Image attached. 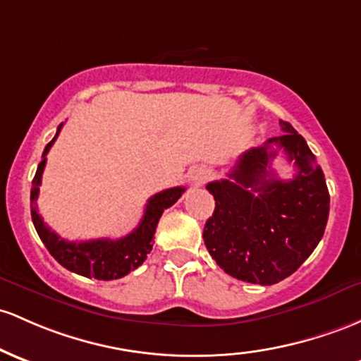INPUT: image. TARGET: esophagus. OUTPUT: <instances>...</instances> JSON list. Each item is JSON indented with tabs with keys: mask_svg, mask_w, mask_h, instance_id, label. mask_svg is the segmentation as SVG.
<instances>
[{
	"mask_svg": "<svg viewBox=\"0 0 361 361\" xmlns=\"http://www.w3.org/2000/svg\"><path fill=\"white\" fill-rule=\"evenodd\" d=\"M209 178H211V169H207V168H197V169H193L192 174H190V180H192V183L195 185V187L204 185Z\"/></svg>",
	"mask_w": 361,
	"mask_h": 361,
	"instance_id": "34e87169",
	"label": "esophagus"
}]
</instances>
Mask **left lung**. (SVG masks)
Here are the masks:
<instances>
[{
    "instance_id": "left-lung-1",
    "label": "left lung",
    "mask_w": 361,
    "mask_h": 361,
    "mask_svg": "<svg viewBox=\"0 0 361 361\" xmlns=\"http://www.w3.org/2000/svg\"><path fill=\"white\" fill-rule=\"evenodd\" d=\"M279 125L283 135L243 152L228 178L207 185L216 209L204 228L205 247L226 274L262 286L286 279L310 257L329 217V190L315 156L290 123ZM272 145L295 162L293 180L270 171Z\"/></svg>"
}]
</instances>
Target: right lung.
Instances as JSON below:
<instances>
[{
  "label": "right lung",
  "mask_w": 361,
  "mask_h": 361,
  "mask_svg": "<svg viewBox=\"0 0 361 361\" xmlns=\"http://www.w3.org/2000/svg\"><path fill=\"white\" fill-rule=\"evenodd\" d=\"M63 123L58 126V132L53 140L46 145L44 152H42V161L39 162L37 171L32 180V190H30V211H32V223L35 226L39 238L46 245L51 255L58 260L63 267L68 271L80 274L85 277H94V279L111 281L120 279L137 269L138 265L144 264L147 259V253L152 250V240L154 233H156L157 223H159L164 209L171 207V205L181 197L185 192L183 187H174L162 190L156 193L147 200L145 205V212L142 221L133 229L130 235L123 236L118 240L109 238H99L89 241H66L56 233L51 231L42 217L37 212V197L39 187H41L42 173H44L46 166V154L49 152L51 145L56 140L59 130H61Z\"/></svg>",
  "instance_id": "obj_1"
}]
</instances>
